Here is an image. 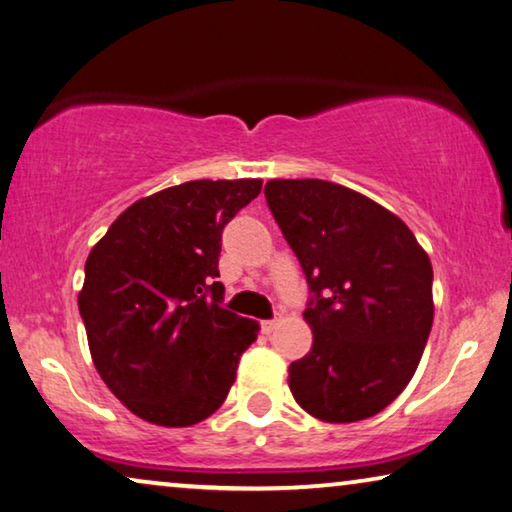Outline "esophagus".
I'll return each mask as SVG.
<instances>
[{
	"instance_id": "34e87169",
	"label": "esophagus",
	"mask_w": 512,
	"mask_h": 512,
	"mask_svg": "<svg viewBox=\"0 0 512 512\" xmlns=\"http://www.w3.org/2000/svg\"><path fill=\"white\" fill-rule=\"evenodd\" d=\"M277 325H279V320H263V322H261L263 334H272L274 329H277Z\"/></svg>"
}]
</instances>
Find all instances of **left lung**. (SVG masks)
I'll return each mask as SVG.
<instances>
[{"label": "left lung", "mask_w": 512, "mask_h": 512, "mask_svg": "<svg viewBox=\"0 0 512 512\" xmlns=\"http://www.w3.org/2000/svg\"><path fill=\"white\" fill-rule=\"evenodd\" d=\"M265 199L313 300L309 355L288 368L304 412L327 423L375 416L419 366L435 304L432 265L398 215L318 178L267 180Z\"/></svg>", "instance_id": "left-lung-1"}]
</instances>
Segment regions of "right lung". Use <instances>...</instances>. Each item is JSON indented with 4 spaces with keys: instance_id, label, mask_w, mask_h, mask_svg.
<instances>
[{
    "instance_id": "add662e5",
    "label": "right lung",
    "mask_w": 512,
    "mask_h": 512,
    "mask_svg": "<svg viewBox=\"0 0 512 512\" xmlns=\"http://www.w3.org/2000/svg\"><path fill=\"white\" fill-rule=\"evenodd\" d=\"M261 178L190 180L125 208L77 297L102 382L139 419L187 428L219 410L258 322L219 306L224 226Z\"/></svg>"
}]
</instances>
